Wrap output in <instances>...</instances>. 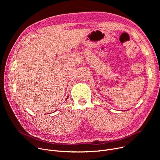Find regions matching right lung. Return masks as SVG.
<instances>
[{
	"mask_svg": "<svg viewBox=\"0 0 160 160\" xmlns=\"http://www.w3.org/2000/svg\"><path fill=\"white\" fill-rule=\"evenodd\" d=\"M67 98H68V97H67Z\"/></svg>",
	"mask_w": 160,
	"mask_h": 160,
	"instance_id": "1",
	"label": "right lung"
}]
</instances>
